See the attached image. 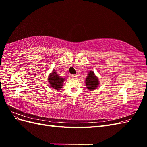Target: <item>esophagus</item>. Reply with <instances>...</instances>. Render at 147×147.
<instances>
[{"instance_id": "obj_1", "label": "esophagus", "mask_w": 147, "mask_h": 147, "mask_svg": "<svg viewBox=\"0 0 147 147\" xmlns=\"http://www.w3.org/2000/svg\"><path fill=\"white\" fill-rule=\"evenodd\" d=\"M71 77H72V78H77V75H71Z\"/></svg>"}]
</instances>
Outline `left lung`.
<instances>
[{
    "label": "left lung",
    "mask_w": 147,
    "mask_h": 147,
    "mask_svg": "<svg viewBox=\"0 0 147 147\" xmlns=\"http://www.w3.org/2000/svg\"><path fill=\"white\" fill-rule=\"evenodd\" d=\"M85 84L89 91L95 90L99 85V78L95 75L94 71L91 70L88 74L85 79Z\"/></svg>",
    "instance_id": "obj_1"
}]
</instances>
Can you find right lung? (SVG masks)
Segmentation results:
<instances>
[{"label":"right lung","instance_id":"obj_1","mask_svg":"<svg viewBox=\"0 0 147 147\" xmlns=\"http://www.w3.org/2000/svg\"><path fill=\"white\" fill-rule=\"evenodd\" d=\"M65 78L61 77L57 74L55 69H53L51 74H49L48 77V82L50 86L56 90H60L63 87Z\"/></svg>","mask_w":147,"mask_h":147}]
</instances>
